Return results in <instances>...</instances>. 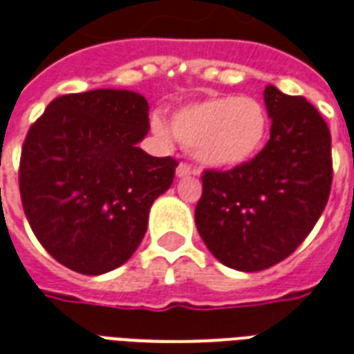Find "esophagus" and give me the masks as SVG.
<instances>
[{
  "instance_id": "34e87169",
  "label": "esophagus",
  "mask_w": 354,
  "mask_h": 354,
  "mask_svg": "<svg viewBox=\"0 0 354 354\" xmlns=\"http://www.w3.org/2000/svg\"><path fill=\"white\" fill-rule=\"evenodd\" d=\"M191 174H198V170H193L189 165H185V163H180L176 167V176L178 178H187V176H191Z\"/></svg>"
}]
</instances>
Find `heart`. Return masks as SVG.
Masks as SVG:
<instances>
[{
  "label": "heart",
  "mask_w": 354,
  "mask_h": 354,
  "mask_svg": "<svg viewBox=\"0 0 354 354\" xmlns=\"http://www.w3.org/2000/svg\"><path fill=\"white\" fill-rule=\"evenodd\" d=\"M151 129L163 142L174 135L204 167L236 169L261 153L270 120L257 99L223 95L180 109L172 114L170 127L161 118H153Z\"/></svg>",
  "instance_id": "heart-1"
}]
</instances>
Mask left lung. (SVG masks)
Segmentation results:
<instances>
[{
    "mask_svg": "<svg viewBox=\"0 0 354 354\" xmlns=\"http://www.w3.org/2000/svg\"><path fill=\"white\" fill-rule=\"evenodd\" d=\"M270 140L253 161L203 174L198 234L229 268L259 272L283 261L323 214L332 185L330 131L304 97L264 88Z\"/></svg>",
    "mask_w": 354,
    "mask_h": 354,
    "instance_id": "1",
    "label": "left lung"
}]
</instances>
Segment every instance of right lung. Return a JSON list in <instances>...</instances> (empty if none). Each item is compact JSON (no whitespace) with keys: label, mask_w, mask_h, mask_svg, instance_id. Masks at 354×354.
<instances>
[{"label":"right lung","mask_w":354,"mask_h":354,"mask_svg":"<svg viewBox=\"0 0 354 354\" xmlns=\"http://www.w3.org/2000/svg\"><path fill=\"white\" fill-rule=\"evenodd\" d=\"M148 101L129 90L54 99L31 125L20 157V197L31 230L57 263L101 276L135 253L153 201L178 167L138 142L150 131Z\"/></svg>","instance_id":"right-lung-1"}]
</instances>
